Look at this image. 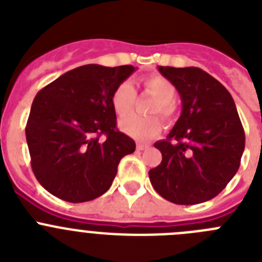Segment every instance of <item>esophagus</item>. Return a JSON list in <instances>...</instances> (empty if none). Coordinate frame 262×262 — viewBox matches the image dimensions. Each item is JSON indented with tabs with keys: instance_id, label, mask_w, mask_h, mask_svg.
<instances>
[{
	"instance_id": "obj_1",
	"label": "esophagus",
	"mask_w": 262,
	"mask_h": 262,
	"mask_svg": "<svg viewBox=\"0 0 262 262\" xmlns=\"http://www.w3.org/2000/svg\"><path fill=\"white\" fill-rule=\"evenodd\" d=\"M145 148H148V145L140 144V143H139V144H136V149H138V151H144Z\"/></svg>"
}]
</instances>
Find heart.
<instances>
[{"mask_svg": "<svg viewBox=\"0 0 262 262\" xmlns=\"http://www.w3.org/2000/svg\"><path fill=\"white\" fill-rule=\"evenodd\" d=\"M140 85L148 96L156 99V102L152 105L149 113L159 114L161 119H164L165 122H170L174 115L173 99L177 93L174 84L165 77L154 76V77L143 78L140 81ZM135 99L136 92L129 82L124 81L118 85L111 96V105H113L115 114L120 118L127 117L133 111ZM119 128L126 135L136 139L139 142H147L160 133L161 124L156 117H128L120 120Z\"/></svg>", "mask_w": 262, "mask_h": 262, "instance_id": "1", "label": "heart"}]
</instances>
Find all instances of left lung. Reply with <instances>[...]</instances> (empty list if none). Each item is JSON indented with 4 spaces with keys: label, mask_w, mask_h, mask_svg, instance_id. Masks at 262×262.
<instances>
[{
    "label": "left lung",
    "mask_w": 262,
    "mask_h": 262,
    "mask_svg": "<svg viewBox=\"0 0 262 262\" xmlns=\"http://www.w3.org/2000/svg\"><path fill=\"white\" fill-rule=\"evenodd\" d=\"M181 97V115L165 140L155 143L163 155L149 170L152 186L177 205L212 200L240 166L245 134L230 92L195 67H159Z\"/></svg>",
    "instance_id": "8db88e82"
}]
</instances>
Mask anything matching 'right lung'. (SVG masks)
<instances>
[{"label": "right lung", "instance_id": "obj_1", "mask_svg": "<svg viewBox=\"0 0 262 262\" xmlns=\"http://www.w3.org/2000/svg\"><path fill=\"white\" fill-rule=\"evenodd\" d=\"M135 71L88 64L36 94L26 140L34 174L52 195L80 203L110 189L120 159L135 151V142L117 128L111 96Z\"/></svg>", "mask_w": 262, "mask_h": 262}]
</instances>
